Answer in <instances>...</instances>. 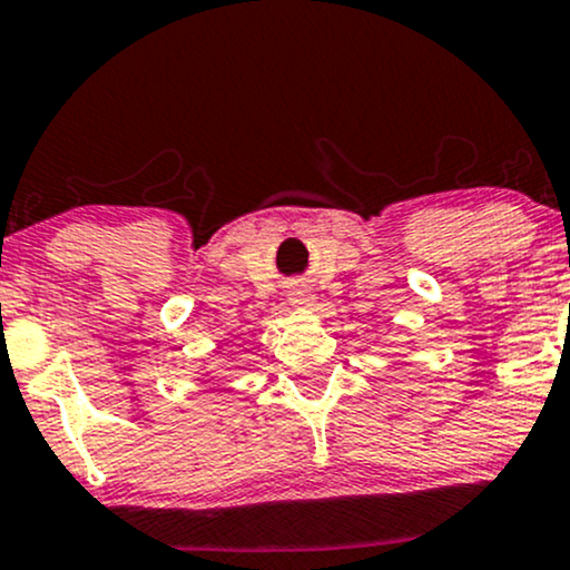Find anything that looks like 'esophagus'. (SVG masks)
Instances as JSON below:
<instances>
[{"label": "esophagus", "mask_w": 570, "mask_h": 570, "mask_svg": "<svg viewBox=\"0 0 570 570\" xmlns=\"http://www.w3.org/2000/svg\"><path fill=\"white\" fill-rule=\"evenodd\" d=\"M311 299H313L311 292H294L292 294V303L294 305H311Z\"/></svg>", "instance_id": "esophagus-1"}]
</instances>
